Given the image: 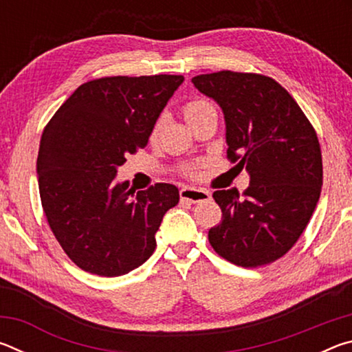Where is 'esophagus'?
Masks as SVG:
<instances>
[{
    "mask_svg": "<svg viewBox=\"0 0 352 352\" xmlns=\"http://www.w3.org/2000/svg\"><path fill=\"white\" fill-rule=\"evenodd\" d=\"M180 199L190 201V204H200V201H206L211 199V194L204 189H195L184 186L180 189Z\"/></svg>",
    "mask_w": 352,
    "mask_h": 352,
    "instance_id": "1",
    "label": "esophagus"
}]
</instances>
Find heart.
I'll use <instances>...</instances> for the list:
<instances>
[{
	"mask_svg": "<svg viewBox=\"0 0 352 352\" xmlns=\"http://www.w3.org/2000/svg\"><path fill=\"white\" fill-rule=\"evenodd\" d=\"M212 109V105L210 102H206V100H190V102H188L186 105L183 107V113H184V118H186V121L189 122L190 119L197 118L199 115H201V113ZM163 124V118H160L157 122H155L153 126V130H152V136H155L158 133L160 127H162Z\"/></svg>",
	"mask_w": 352,
	"mask_h": 352,
	"instance_id": "b5f03b06",
	"label": "heart"
}]
</instances>
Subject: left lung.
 <instances>
[{
  "label": "left lung",
  "instance_id": "8db88e82",
  "mask_svg": "<svg viewBox=\"0 0 352 352\" xmlns=\"http://www.w3.org/2000/svg\"><path fill=\"white\" fill-rule=\"evenodd\" d=\"M223 111L228 160L250 186L212 194L222 222L208 239L219 256L253 269L289 252L312 217L323 184L317 133L300 105L272 77L219 73L192 77Z\"/></svg>",
  "mask_w": 352,
  "mask_h": 352
}]
</instances>
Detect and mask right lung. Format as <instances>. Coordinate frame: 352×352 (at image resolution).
I'll use <instances>...</instances> for the list:
<instances>
[{
    "label": "right lung",
    "mask_w": 352,
    "mask_h": 352,
    "mask_svg": "<svg viewBox=\"0 0 352 352\" xmlns=\"http://www.w3.org/2000/svg\"><path fill=\"white\" fill-rule=\"evenodd\" d=\"M183 76L100 77L77 88L43 130L37 158L41 206L63 252L82 270L121 276L151 258L174 184L135 192L118 168L147 146Z\"/></svg>",
    "instance_id": "1"
}]
</instances>
